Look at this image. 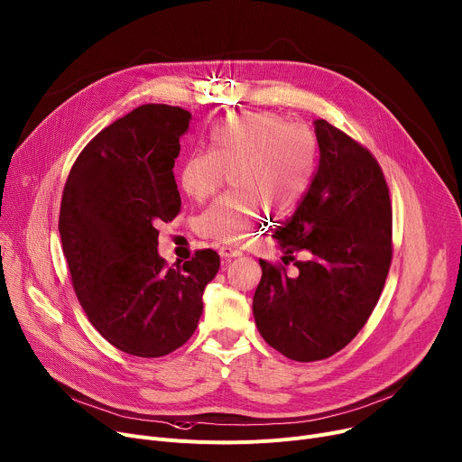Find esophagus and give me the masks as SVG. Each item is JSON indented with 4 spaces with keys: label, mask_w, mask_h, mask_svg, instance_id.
I'll return each mask as SVG.
<instances>
[{
    "label": "esophagus",
    "mask_w": 462,
    "mask_h": 462,
    "mask_svg": "<svg viewBox=\"0 0 462 462\" xmlns=\"http://www.w3.org/2000/svg\"><path fill=\"white\" fill-rule=\"evenodd\" d=\"M219 254H221V258L230 260V258H236V256H241V251L232 249V247H221V249H219Z\"/></svg>",
    "instance_id": "34e87169"
}]
</instances>
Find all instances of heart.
Returning a JSON list of instances; mask_svg holds the SVG:
<instances>
[{
    "instance_id": "obj_1",
    "label": "heart",
    "mask_w": 462,
    "mask_h": 462,
    "mask_svg": "<svg viewBox=\"0 0 462 462\" xmlns=\"http://www.w3.org/2000/svg\"><path fill=\"white\" fill-rule=\"evenodd\" d=\"M312 130L269 113L230 115L208 134V152H197L180 169V186L189 199L211 197L228 174L226 197L197 219L202 237L241 245L269 209L284 215L299 202L316 167Z\"/></svg>"
}]
</instances>
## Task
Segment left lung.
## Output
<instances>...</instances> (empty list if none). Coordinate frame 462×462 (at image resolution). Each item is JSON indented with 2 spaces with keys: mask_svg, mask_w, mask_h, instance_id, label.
I'll return each mask as SVG.
<instances>
[{
  "mask_svg": "<svg viewBox=\"0 0 462 462\" xmlns=\"http://www.w3.org/2000/svg\"><path fill=\"white\" fill-rule=\"evenodd\" d=\"M319 165L309 191L273 237L297 276L260 260L253 299L263 340L297 362L344 349L372 316L392 262V206L372 152L327 120L314 122Z\"/></svg>",
  "mask_w": 462,
  "mask_h": 462,
  "instance_id": "1",
  "label": "left lung"
}]
</instances>
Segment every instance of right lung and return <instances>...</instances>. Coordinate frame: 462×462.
I'll return each mask as SVG.
<instances>
[{"instance_id":"1","label":"right lung","mask_w":462,"mask_h":462,"mask_svg":"<svg viewBox=\"0 0 462 462\" xmlns=\"http://www.w3.org/2000/svg\"><path fill=\"white\" fill-rule=\"evenodd\" d=\"M189 122V111L165 104L118 118L81 150L60 200L59 234L81 309L134 356H165L189 340L221 265L211 249L176 269L158 254V226L181 206L172 169Z\"/></svg>"}]
</instances>
